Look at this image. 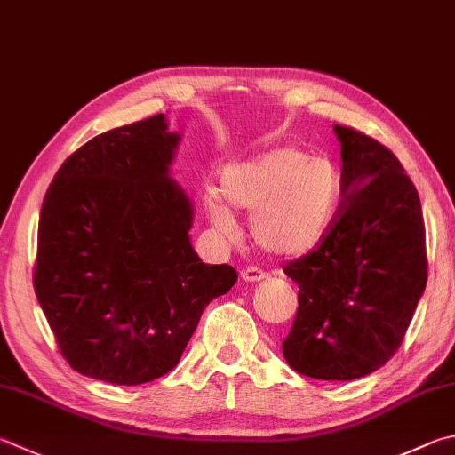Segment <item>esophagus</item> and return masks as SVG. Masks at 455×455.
Masks as SVG:
<instances>
[{
	"mask_svg": "<svg viewBox=\"0 0 455 455\" xmlns=\"http://www.w3.org/2000/svg\"><path fill=\"white\" fill-rule=\"evenodd\" d=\"M241 278L244 280V283H260V280L267 278V272H262L260 268L249 267L241 272Z\"/></svg>",
	"mask_w": 455,
	"mask_h": 455,
	"instance_id": "esophagus-1",
	"label": "esophagus"
}]
</instances>
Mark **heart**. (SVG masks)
<instances>
[{
    "instance_id": "1",
    "label": "heart",
    "mask_w": 455,
    "mask_h": 455,
    "mask_svg": "<svg viewBox=\"0 0 455 455\" xmlns=\"http://www.w3.org/2000/svg\"><path fill=\"white\" fill-rule=\"evenodd\" d=\"M342 179L332 161L299 147H276L227 164L219 193L204 209L219 233L235 236V211L251 212L249 233L260 251L296 259L324 243L342 209Z\"/></svg>"
}]
</instances>
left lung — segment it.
<instances>
[{
	"label": "left lung",
	"mask_w": 455,
	"mask_h": 455,
	"mask_svg": "<svg viewBox=\"0 0 455 455\" xmlns=\"http://www.w3.org/2000/svg\"><path fill=\"white\" fill-rule=\"evenodd\" d=\"M342 209L316 251L286 264L299 310L283 342L302 376L344 382L390 360L422 299L426 228L414 183L395 155L352 127L334 125Z\"/></svg>",
	"instance_id": "8db88e82"
}]
</instances>
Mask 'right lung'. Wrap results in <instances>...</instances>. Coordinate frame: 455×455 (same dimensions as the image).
<instances>
[{
	"label": "right lung",
	"mask_w": 455,
	"mask_h": 455,
	"mask_svg": "<svg viewBox=\"0 0 455 455\" xmlns=\"http://www.w3.org/2000/svg\"><path fill=\"white\" fill-rule=\"evenodd\" d=\"M164 115L97 135L57 171L39 214L33 286L63 358L137 386L179 364L206 304L236 283L191 244L193 203L171 177Z\"/></svg>",
	"instance_id": "add662e5"
}]
</instances>
